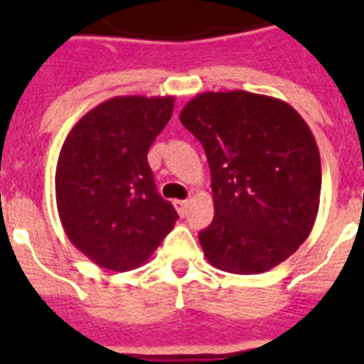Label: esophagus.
I'll return each instance as SVG.
<instances>
[{
  "label": "esophagus",
  "instance_id": "obj_1",
  "mask_svg": "<svg viewBox=\"0 0 364 364\" xmlns=\"http://www.w3.org/2000/svg\"><path fill=\"white\" fill-rule=\"evenodd\" d=\"M173 205H176V210H177V213H179V215H181V217L187 215V208H188L187 200H176V202H173Z\"/></svg>",
  "mask_w": 364,
  "mask_h": 364
}]
</instances>
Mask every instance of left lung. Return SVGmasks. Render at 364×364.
I'll list each match as a JSON object with an SVG mask.
<instances>
[{
	"mask_svg": "<svg viewBox=\"0 0 364 364\" xmlns=\"http://www.w3.org/2000/svg\"><path fill=\"white\" fill-rule=\"evenodd\" d=\"M205 151L215 215L198 234L211 266L260 274L310 236L321 159L310 126L289 104L230 90L194 96L179 115Z\"/></svg>",
	"mask_w": 364,
	"mask_h": 364,
	"instance_id": "8db88e82",
	"label": "left lung"
}]
</instances>
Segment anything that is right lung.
<instances>
[{"label": "right lung", "instance_id": "obj_1", "mask_svg": "<svg viewBox=\"0 0 364 364\" xmlns=\"http://www.w3.org/2000/svg\"><path fill=\"white\" fill-rule=\"evenodd\" d=\"M173 96H117L90 109L65 137L56 205L65 234L94 264H143L177 221L156 193L147 153L171 119Z\"/></svg>", "mask_w": 364, "mask_h": 364}]
</instances>
